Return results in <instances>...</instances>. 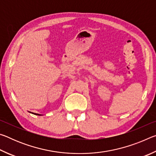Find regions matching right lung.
<instances>
[{"label":"right lung","instance_id":"1","mask_svg":"<svg viewBox=\"0 0 156 156\" xmlns=\"http://www.w3.org/2000/svg\"><path fill=\"white\" fill-rule=\"evenodd\" d=\"M34 114H35V115H40V114H38V113H34Z\"/></svg>","mask_w":156,"mask_h":156}]
</instances>
